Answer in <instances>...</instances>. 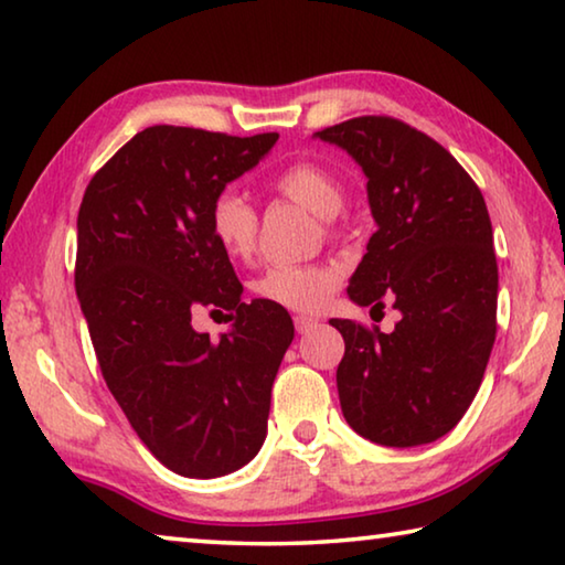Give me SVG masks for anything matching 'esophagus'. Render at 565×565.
<instances>
[{
  "label": "esophagus",
  "instance_id": "obj_1",
  "mask_svg": "<svg viewBox=\"0 0 565 565\" xmlns=\"http://www.w3.org/2000/svg\"><path fill=\"white\" fill-rule=\"evenodd\" d=\"M294 323H296V331H299V333H309L311 329L319 327V321L311 319V317H296Z\"/></svg>",
  "mask_w": 565,
  "mask_h": 565
}]
</instances>
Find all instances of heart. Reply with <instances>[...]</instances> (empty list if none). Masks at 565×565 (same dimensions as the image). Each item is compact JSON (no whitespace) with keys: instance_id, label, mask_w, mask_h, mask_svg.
<instances>
[{"instance_id":"obj_1","label":"heart","mask_w":565,"mask_h":565,"mask_svg":"<svg viewBox=\"0 0 565 565\" xmlns=\"http://www.w3.org/2000/svg\"><path fill=\"white\" fill-rule=\"evenodd\" d=\"M274 186L291 202L309 209L319 218L337 216L347 196L339 177L313 161H299L274 179ZM209 228L216 244L232 259H248L259 238V214L236 189H224L209 206ZM339 286V274L321 264H279L269 266L254 281V294L286 311L313 313L323 309Z\"/></svg>"}]
</instances>
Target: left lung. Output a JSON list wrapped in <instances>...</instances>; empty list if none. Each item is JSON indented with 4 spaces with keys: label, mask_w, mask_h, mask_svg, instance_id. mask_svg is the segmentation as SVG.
Listing matches in <instances>:
<instances>
[{
    "label": "left lung",
    "mask_w": 565,
    "mask_h": 565,
    "mask_svg": "<svg viewBox=\"0 0 565 565\" xmlns=\"http://www.w3.org/2000/svg\"><path fill=\"white\" fill-rule=\"evenodd\" d=\"M366 177L376 234L349 299L401 313L391 333L331 319L347 343L337 371L347 424L394 448L431 444L463 418L495 341L499 266L481 189L448 151L391 117L313 134Z\"/></svg>",
    "instance_id": "left-lung-1"
}]
</instances>
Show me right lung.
I'll use <instances>...</instances> for the list:
<instances>
[{
    "label": "right lung",
    "instance_id": "1",
    "mask_svg": "<svg viewBox=\"0 0 565 565\" xmlns=\"http://www.w3.org/2000/svg\"><path fill=\"white\" fill-rule=\"evenodd\" d=\"M276 139L149 127L94 174L76 216L74 284L104 381L149 451L186 478L226 476L259 454L294 341L289 311L242 301L209 228L214 196ZM202 305L233 321L216 342L190 327Z\"/></svg>",
    "mask_w": 565,
    "mask_h": 565
}]
</instances>
